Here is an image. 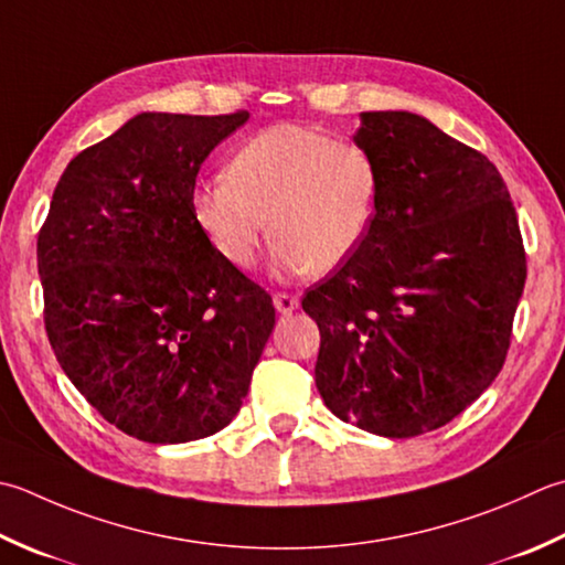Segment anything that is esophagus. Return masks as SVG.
I'll use <instances>...</instances> for the list:
<instances>
[{
	"label": "esophagus",
	"instance_id": "esophagus-1",
	"mask_svg": "<svg viewBox=\"0 0 565 565\" xmlns=\"http://www.w3.org/2000/svg\"><path fill=\"white\" fill-rule=\"evenodd\" d=\"M274 308L279 313H291V311H296V308H298V296L284 294V291L274 294Z\"/></svg>",
	"mask_w": 565,
	"mask_h": 565
}]
</instances>
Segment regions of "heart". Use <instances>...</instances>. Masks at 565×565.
Masks as SVG:
<instances>
[{
    "label": "heart",
    "mask_w": 565,
    "mask_h": 565,
    "mask_svg": "<svg viewBox=\"0 0 565 565\" xmlns=\"http://www.w3.org/2000/svg\"><path fill=\"white\" fill-rule=\"evenodd\" d=\"M377 203V166L362 147L276 125L232 157L230 175L195 188L193 215L230 267L249 269L271 225L276 269L330 274L364 245Z\"/></svg>",
    "instance_id": "b5f03b06"
}]
</instances>
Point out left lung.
<instances>
[{
    "label": "left lung",
    "instance_id": "obj_1",
    "mask_svg": "<svg viewBox=\"0 0 565 565\" xmlns=\"http://www.w3.org/2000/svg\"><path fill=\"white\" fill-rule=\"evenodd\" d=\"M380 175L355 257L308 289L316 386L340 422L412 438L452 422L500 374L526 281L522 232L494 163L414 113H362Z\"/></svg>",
    "mask_w": 565,
    "mask_h": 565
}]
</instances>
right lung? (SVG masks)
<instances>
[{
    "mask_svg": "<svg viewBox=\"0 0 565 565\" xmlns=\"http://www.w3.org/2000/svg\"><path fill=\"white\" fill-rule=\"evenodd\" d=\"M249 113H141L68 163L39 232L43 320L105 422L188 444L237 416L274 330L271 296L220 257L195 175Z\"/></svg>",
    "mask_w": 565,
    "mask_h": 565,
    "instance_id": "obj_1",
    "label": "right lung"
}]
</instances>
